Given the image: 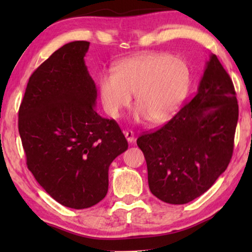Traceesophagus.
<instances>
[{
    "mask_svg": "<svg viewBox=\"0 0 252 252\" xmlns=\"http://www.w3.org/2000/svg\"><path fill=\"white\" fill-rule=\"evenodd\" d=\"M123 133H125V136H126V139L127 140V142H130V143L134 142V133H133V132H132V131H125Z\"/></svg>",
    "mask_w": 252,
    "mask_h": 252,
    "instance_id": "1",
    "label": "esophagus"
}]
</instances>
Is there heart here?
<instances>
[{
    "label": "heart",
    "mask_w": 252,
    "mask_h": 252,
    "mask_svg": "<svg viewBox=\"0 0 252 252\" xmlns=\"http://www.w3.org/2000/svg\"><path fill=\"white\" fill-rule=\"evenodd\" d=\"M190 69L181 58L151 53L119 62L99 80V93L109 117L120 118L135 94L134 118L159 123L171 118L189 89Z\"/></svg>",
    "instance_id": "heart-1"
}]
</instances>
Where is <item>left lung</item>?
Segmentation results:
<instances>
[{
    "label": "left lung",
    "mask_w": 252,
    "mask_h": 252,
    "mask_svg": "<svg viewBox=\"0 0 252 252\" xmlns=\"http://www.w3.org/2000/svg\"><path fill=\"white\" fill-rule=\"evenodd\" d=\"M238 116L232 80L211 54L192 99L161 129L136 140L152 194L185 204L210 189L231 160Z\"/></svg>",
    "instance_id": "8db88e82"
}]
</instances>
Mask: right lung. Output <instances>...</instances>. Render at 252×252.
<instances>
[{
  "label": "right lung",
  "instance_id": "add662e5",
  "mask_svg": "<svg viewBox=\"0 0 252 252\" xmlns=\"http://www.w3.org/2000/svg\"><path fill=\"white\" fill-rule=\"evenodd\" d=\"M89 45L74 41L55 51L30 76L19 110L29 170L55 201L78 210L105 197L110 164L127 149L118 123L95 110Z\"/></svg>",
  "mask_w": 252,
  "mask_h": 252
}]
</instances>
